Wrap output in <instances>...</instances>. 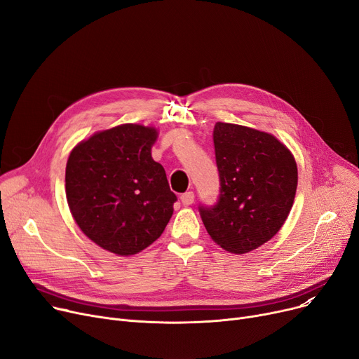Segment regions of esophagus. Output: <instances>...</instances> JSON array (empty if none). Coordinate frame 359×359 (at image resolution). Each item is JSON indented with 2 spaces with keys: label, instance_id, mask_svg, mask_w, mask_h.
I'll use <instances>...</instances> for the list:
<instances>
[{
  "label": "esophagus",
  "instance_id": "obj_1",
  "mask_svg": "<svg viewBox=\"0 0 359 359\" xmlns=\"http://www.w3.org/2000/svg\"><path fill=\"white\" fill-rule=\"evenodd\" d=\"M194 199H195L194 192H184V194L180 195V201H182L183 205H192Z\"/></svg>",
  "mask_w": 359,
  "mask_h": 359
}]
</instances>
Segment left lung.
<instances>
[{"label": "left lung", "instance_id": "8db88e82", "mask_svg": "<svg viewBox=\"0 0 359 359\" xmlns=\"http://www.w3.org/2000/svg\"><path fill=\"white\" fill-rule=\"evenodd\" d=\"M219 195L199 203L206 231L230 253H248L284 225L295 198L298 172L291 151L273 135L233 123H215Z\"/></svg>", "mask_w": 359, "mask_h": 359}]
</instances>
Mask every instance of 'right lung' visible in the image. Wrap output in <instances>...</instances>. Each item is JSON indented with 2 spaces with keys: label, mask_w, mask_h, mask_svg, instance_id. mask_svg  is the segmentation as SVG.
<instances>
[{
  "label": "right lung",
  "mask_w": 359,
  "mask_h": 359,
  "mask_svg": "<svg viewBox=\"0 0 359 359\" xmlns=\"http://www.w3.org/2000/svg\"><path fill=\"white\" fill-rule=\"evenodd\" d=\"M157 130L126 123L75 147L65 168V192L81 231L119 256L153 244L173 215L177 196L151 157Z\"/></svg>",
  "instance_id": "add662e5"
}]
</instances>
